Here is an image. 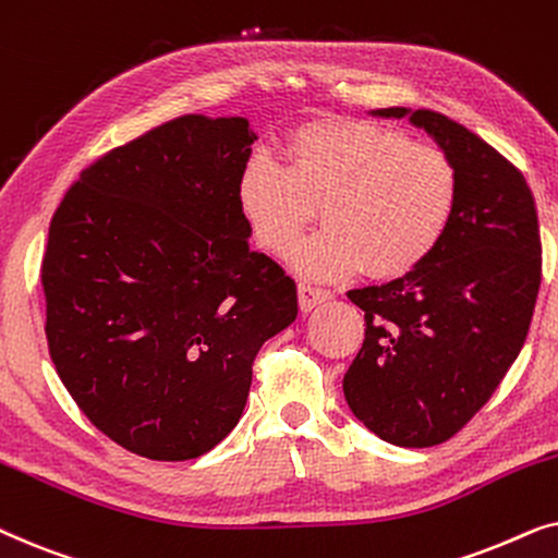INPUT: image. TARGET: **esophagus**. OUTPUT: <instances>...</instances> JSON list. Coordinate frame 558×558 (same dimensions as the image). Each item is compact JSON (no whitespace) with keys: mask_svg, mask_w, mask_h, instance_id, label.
<instances>
[{"mask_svg":"<svg viewBox=\"0 0 558 558\" xmlns=\"http://www.w3.org/2000/svg\"><path fill=\"white\" fill-rule=\"evenodd\" d=\"M331 299V293L329 291H324V288H314V286H306V283H301L299 286V306H301V311H314L318 303H324V301H329Z\"/></svg>","mask_w":558,"mask_h":558,"instance_id":"34e87169","label":"esophagus"}]
</instances>
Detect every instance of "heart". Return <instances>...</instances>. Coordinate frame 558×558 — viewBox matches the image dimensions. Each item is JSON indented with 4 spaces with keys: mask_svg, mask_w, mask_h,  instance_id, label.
<instances>
[{
    "mask_svg": "<svg viewBox=\"0 0 558 558\" xmlns=\"http://www.w3.org/2000/svg\"><path fill=\"white\" fill-rule=\"evenodd\" d=\"M459 198L454 162L439 147L356 119L295 130L288 166L255 153L236 178V206L252 240L283 255L322 202V232L291 252L311 280L347 278L365 265L373 278H400L439 247Z\"/></svg>",
    "mask_w": 558,
    "mask_h": 558,
    "instance_id": "b5f03b06",
    "label": "heart"
}]
</instances>
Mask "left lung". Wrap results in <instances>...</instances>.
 Listing matches in <instances>:
<instances>
[{"label":"left lung","mask_w":558,"mask_h":558,"mask_svg":"<svg viewBox=\"0 0 558 558\" xmlns=\"http://www.w3.org/2000/svg\"><path fill=\"white\" fill-rule=\"evenodd\" d=\"M403 119L449 155L459 198L439 247L403 278L349 291L365 344L344 375L352 413L405 449L444 444L487 403L521 354L541 288L533 193L512 162L430 109H373Z\"/></svg>","instance_id":"1"}]
</instances>
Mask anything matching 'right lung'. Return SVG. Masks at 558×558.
Instances as JSON below:
<instances>
[{"mask_svg": "<svg viewBox=\"0 0 558 558\" xmlns=\"http://www.w3.org/2000/svg\"><path fill=\"white\" fill-rule=\"evenodd\" d=\"M255 140L244 117H178L88 166L50 221V360L132 454L183 462L217 447L259 347L299 316L293 278L250 250L236 206Z\"/></svg>", "mask_w": 558, "mask_h": 558, "instance_id": "obj_1", "label": "right lung"}]
</instances>
